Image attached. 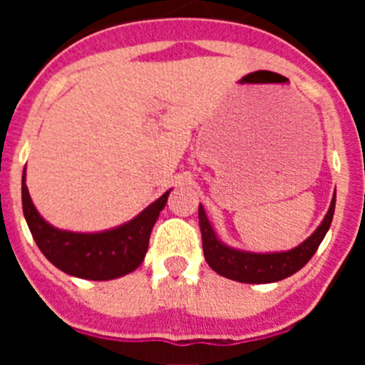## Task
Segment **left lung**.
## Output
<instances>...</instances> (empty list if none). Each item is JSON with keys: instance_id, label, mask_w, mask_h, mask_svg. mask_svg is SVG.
<instances>
[{"instance_id": "left-lung-1", "label": "left lung", "mask_w": 365, "mask_h": 365, "mask_svg": "<svg viewBox=\"0 0 365 365\" xmlns=\"http://www.w3.org/2000/svg\"><path fill=\"white\" fill-rule=\"evenodd\" d=\"M334 201H336V195L331 201L329 212L322 225L316 228V232L309 240H305L299 247L292 248L289 252L276 254L243 252V250H235V248L222 245L212 230L205 208L199 205V227H201L202 252H205L206 263L212 267V270L225 278L241 283H272L289 278L307 265V261L314 256L320 247L322 240L325 237L329 227H331V221H333Z\"/></svg>"}]
</instances>
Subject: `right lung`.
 Here are the masks:
<instances>
[{"instance_id": "right-lung-1", "label": "right lung", "mask_w": 365, "mask_h": 365, "mask_svg": "<svg viewBox=\"0 0 365 365\" xmlns=\"http://www.w3.org/2000/svg\"><path fill=\"white\" fill-rule=\"evenodd\" d=\"M168 190L143 214L122 227L98 234H76L58 230L43 221L34 208L25 185V173L21 177V202L31 234L43 256L62 272L76 278L106 282L120 278L137 269L146 256L150 234L160 210L166 206Z\"/></svg>"}]
</instances>
